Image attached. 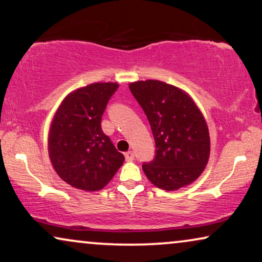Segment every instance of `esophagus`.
<instances>
[{"mask_svg":"<svg viewBox=\"0 0 262 262\" xmlns=\"http://www.w3.org/2000/svg\"><path fill=\"white\" fill-rule=\"evenodd\" d=\"M125 159H126V161H128V162H131V161L135 160V154L132 151L125 152Z\"/></svg>","mask_w":262,"mask_h":262,"instance_id":"1","label":"esophagus"}]
</instances>
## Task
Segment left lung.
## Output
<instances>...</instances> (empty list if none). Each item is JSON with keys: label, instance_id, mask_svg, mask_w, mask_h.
<instances>
[{"label": "left lung", "instance_id": "8db88e82", "mask_svg": "<svg viewBox=\"0 0 262 262\" xmlns=\"http://www.w3.org/2000/svg\"><path fill=\"white\" fill-rule=\"evenodd\" d=\"M148 118L156 144L143 170L156 187L175 191L192 184L205 169L210 136L202 112L187 93L157 80L128 85Z\"/></svg>", "mask_w": 262, "mask_h": 262}]
</instances>
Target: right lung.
<instances>
[{
	"label": "right lung",
	"instance_id": "1",
	"mask_svg": "<svg viewBox=\"0 0 262 262\" xmlns=\"http://www.w3.org/2000/svg\"><path fill=\"white\" fill-rule=\"evenodd\" d=\"M119 87L99 82L70 93L53 117L49 134V155L60 179L75 188L102 189L123 166L118 151L101 128L107 103Z\"/></svg>",
	"mask_w": 262,
	"mask_h": 262
}]
</instances>
